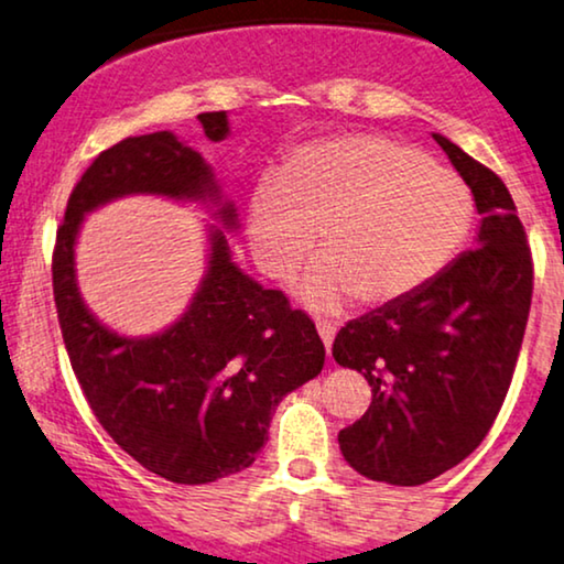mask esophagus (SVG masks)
Masks as SVG:
<instances>
[{
	"mask_svg": "<svg viewBox=\"0 0 564 564\" xmlns=\"http://www.w3.org/2000/svg\"><path fill=\"white\" fill-rule=\"evenodd\" d=\"M317 333H319V338H323L327 351H330L333 338H335V325L327 323V319H317Z\"/></svg>",
	"mask_w": 564,
	"mask_h": 564,
	"instance_id": "obj_1",
	"label": "esophagus"
}]
</instances>
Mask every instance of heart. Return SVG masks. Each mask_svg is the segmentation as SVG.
<instances>
[{"label": "heart", "instance_id": "heart-1", "mask_svg": "<svg viewBox=\"0 0 564 564\" xmlns=\"http://www.w3.org/2000/svg\"><path fill=\"white\" fill-rule=\"evenodd\" d=\"M474 226V195L453 169L372 132L296 148L281 176H262L247 213L252 258L273 281H291L315 249L302 294L335 312L403 302L458 258Z\"/></svg>", "mask_w": 564, "mask_h": 564}]
</instances>
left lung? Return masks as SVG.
I'll list each match as a JSON object with an SVG mask.
<instances>
[{"mask_svg":"<svg viewBox=\"0 0 564 564\" xmlns=\"http://www.w3.org/2000/svg\"><path fill=\"white\" fill-rule=\"evenodd\" d=\"M434 140L474 192L479 247L333 340V359L372 384L365 416L338 434L340 453L354 471L395 487L437 479L481 445L508 395L533 294L531 247L505 182Z\"/></svg>","mask_w":564,"mask_h":564,"instance_id":"1","label":"left lung"}]
</instances>
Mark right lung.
I'll use <instances>...</instances> for the list:
<instances>
[{
    "mask_svg": "<svg viewBox=\"0 0 564 564\" xmlns=\"http://www.w3.org/2000/svg\"><path fill=\"white\" fill-rule=\"evenodd\" d=\"M205 138L229 134L226 111L199 113ZM151 192L218 199L203 155L171 132L106 148L85 169L56 229L54 304L64 348L98 424L142 468L174 484H208L249 468L268 442L275 405L325 365L317 327L289 296L262 289L231 262L213 231L210 265L180 323L153 338H122L85 310L75 281V237L88 210ZM234 226V205H220Z\"/></svg>",
    "mask_w": 564,
    "mask_h": 564,
    "instance_id": "obj_1",
    "label": "right lung"
}]
</instances>
